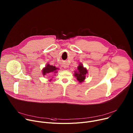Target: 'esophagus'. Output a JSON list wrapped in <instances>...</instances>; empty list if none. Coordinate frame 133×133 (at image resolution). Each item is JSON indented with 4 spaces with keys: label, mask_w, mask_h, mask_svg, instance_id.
Segmentation results:
<instances>
[{
    "label": "esophagus",
    "mask_w": 133,
    "mask_h": 133,
    "mask_svg": "<svg viewBox=\"0 0 133 133\" xmlns=\"http://www.w3.org/2000/svg\"><path fill=\"white\" fill-rule=\"evenodd\" d=\"M63 67L64 68H67L68 67V66L67 65H63Z\"/></svg>",
    "instance_id": "34e87169"
}]
</instances>
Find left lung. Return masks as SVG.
<instances>
[{
    "label": "left lung",
    "mask_w": 133,
    "mask_h": 133,
    "mask_svg": "<svg viewBox=\"0 0 133 133\" xmlns=\"http://www.w3.org/2000/svg\"><path fill=\"white\" fill-rule=\"evenodd\" d=\"M77 68V70L74 71V76L79 83L83 82L86 78V75L87 73V70L86 68L84 67L82 64H79Z\"/></svg>",
    "instance_id": "left-lung-1"
}]
</instances>
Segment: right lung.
Segmentation results:
<instances>
[{"label":"right lung","mask_w":133,"mask_h":133,"mask_svg":"<svg viewBox=\"0 0 133 133\" xmlns=\"http://www.w3.org/2000/svg\"><path fill=\"white\" fill-rule=\"evenodd\" d=\"M57 69H58V68H56L55 66H53L52 65H50L49 64H47L46 67L43 69V75L44 76L47 75V74H49L50 72H54L56 73L57 72ZM51 79L49 80L51 81Z\"/></svg>","instance_id":"add662e5"}]
</instances>
